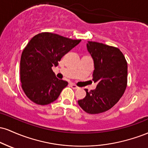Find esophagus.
Here are the masks:
<instances>
[{"instance_id":"obj_1","label":"esophagus","mask_w":148,"mask_h":148,"mask_svg":"<svg viewBox=\"0 0 148 148\" xmlns=\"http://www.w3.org/2000/svg\"><path fill=\"white\" fill-rule=\"evenodd\" d=\"M71 87H72L73 89H74V90H77V89H79V87H78V86H76V85L74 84H71Z\"/></svg>"}]
</instances>
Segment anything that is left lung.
<instances>
[{
	"label": "left lung",
	"mask_w": 148,
	"mask_h": 148,
	"mask_svg": "<svg viewBox=\"0 0 148 148\" xmlns=\"http://www.w3.org/2000/svg\"><path fill=\"white\" fill-rule=\"evenodd\" d=\"M87 49L94 61L95 90L79 100L81 108L90 114H98L111 108L123 95L127 84V62L116 47L96 42H88Z\"/></svg>",
	"instance_id": "obj_1"
}]
</instances>
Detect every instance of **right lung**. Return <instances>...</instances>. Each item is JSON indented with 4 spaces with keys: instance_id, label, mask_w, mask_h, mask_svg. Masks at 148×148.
Returning a JSON list of instances; mask_svg holds the SVG:
<instances>
[{
    "instance_id": "add662e5",
    "label": "right lung",
    "mask_w": 148,
    "mask_h": 148,
    "mask_svg": "<svg viewBox=\"0 0 148 148\" xmlns=\"http://www.w3.org/2000/svg\"><path fill=\"white\" fill-rule=\"evenodd\" d=\"M81 41L47 32L30 40L20 61L21 87L28 99L39 105H47L58 99L68 83L58 79L52 67H56L62 57Z\"/></svg>"
}]
</instances>
